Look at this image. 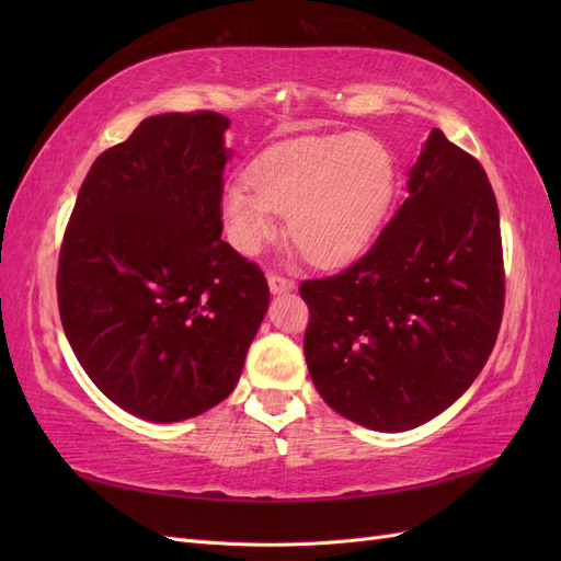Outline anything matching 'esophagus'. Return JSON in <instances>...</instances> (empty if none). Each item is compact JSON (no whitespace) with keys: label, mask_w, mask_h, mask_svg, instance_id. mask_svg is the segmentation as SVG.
Listing matches in <instances>:
<instances>
[{"label":"esophagus","mask_w":561,"mask_h":561,"mask_svg":"<svg viewBox=\"0 0 561 561\" xmlns=\"http://www.w3.org/2000/svg\"><path fill=\"white\" fill-rule=\"evenodd\" d=\"M268 287H271V293H274V295L290 293V290H295V280L276 274V271H271V274H268Z\"/></svg>","instance_id":"1"}]
</instances>
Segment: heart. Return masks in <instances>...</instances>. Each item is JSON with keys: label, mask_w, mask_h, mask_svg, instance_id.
<instances>
[{"label": "heart", "mask_w": 561, "mask_h": 561, "mask_svg": "<svg viewBox=\"0 0 561 561\" xmlns=\"http://www.w3.org/2000/svg\"><path fill=\"white\" fill-rule=\"evenodd\" d=\"M229 184L222 217L231 243L257 254L276 239L280 215L313 264L355 257L379 229L396 186L390 151L369 135L336 133L280 145Z\"/></svg>", "instance_id": "1"}]
</instances>
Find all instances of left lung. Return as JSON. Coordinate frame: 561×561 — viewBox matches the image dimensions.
I'll return each mask as SVG.
<instances>
[{
    "label": "left lung",
    "mask_w": 561,
    "mask_h": 561,
    "mask_svg": "<svg viewBox=\"0 0 561 561\" xmlns=\"http://www.w3.org/2000/svg\"><path fill=\"white\" fill-rule=\"evenodd\" d=\"M404 203L358 262L299 285L313 386L371 431H410L461 398L494 351L505 271L482 163L433 128Z\"/></svg>",
    "instance_id": "1"
}]
</instances>
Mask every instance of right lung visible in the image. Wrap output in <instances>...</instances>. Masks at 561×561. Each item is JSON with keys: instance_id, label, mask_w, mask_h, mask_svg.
Here are the masks:
<instances>
[{"instance_id": "add662e5", "label": "right lung", "mask_w": 561, "mask_h": 561, "mask_svg": "<svg viewBox=\"0 0 561 561\" xmlns=\"http://www.w3.org/2000/svg\"><path fill=\"white\" fill-rule=\"evenodd\" d=\"M229 118L149 116L95 159L67 222L58 309L79 365L122 410L198 416L239 383L268 307L222 236Z\"/></svg>"}]
</instances>
